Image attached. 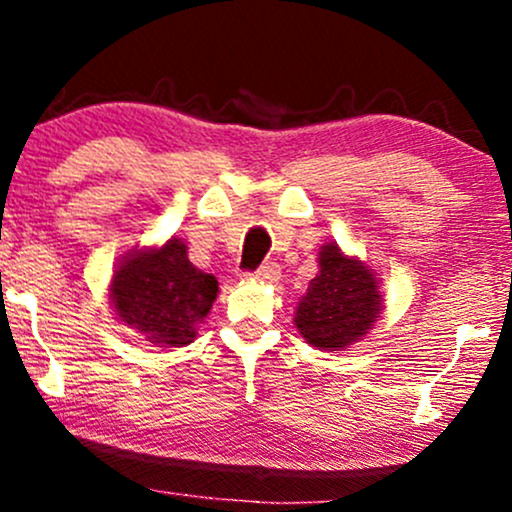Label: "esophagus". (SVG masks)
<instances>
[{
    "instance_id": "obj_1",
    "label": "esophagus",
    "mask_w": 512,
    "mask_h": 512,
    "mask_svg": "<svg viewBox=\"0 0 512 512\" xmlns=\"http://www.w3.org/2000/svg\"><path fill=\"white\" fill-rule=\"evenodd\" d=\"M250 276H252V279H257V281H264V284H274V281H279L281 267L276 262H264Z\"/></svg>"
}]
</instances>
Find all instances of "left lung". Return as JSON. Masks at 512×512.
I'll return each mask as SVG.
<instances>
[{
  "instance_id": "left-lung-1",
  "label": "left lung",
  "mask_w": 512,
  "mask_h": 512,
  "mask_svg": "<svg viewBox=\"0 0 512 512\" xmlns=\"http://www.w3.org/2000/svg\"><path fill=\"white\" fill-rule=\"evenodd\" d=\"M383 310L378 281L363 262L346 257L337 245H322L320 274L296 310V327L308 344L346 349L363 337Z\"/></svg>"
}]
</instances>
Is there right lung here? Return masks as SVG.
I'll use <instances>...</instances> for the list:
<instances>
[{"label": "right lung", "mask_w": 512, "mask_h": 512, "mask_svg": "<svg viewBox=\"0 0 512 512\" xmlns=\"http://www.w3.org/2000/svg\"><path fill=\"white\" fill-rule=\"evenodd\" d=\"M219 293V281L187 260V245L170 238L163 248L134 252L113 276V305L125 325L154 346H185L197 337Z\"/></svg>", "instance_id": "obj_1"}]
</instances>
